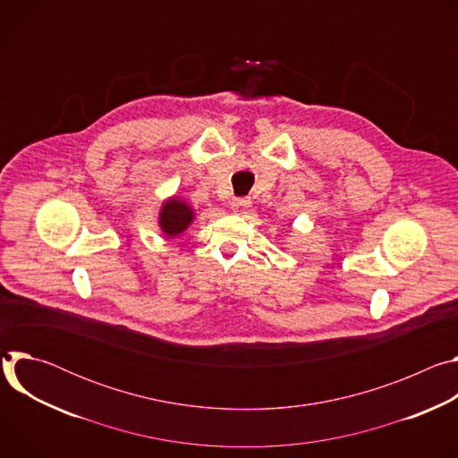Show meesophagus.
<instances>
[{
  "label": "esophagus",
  "instance_id": "34e87169",
  "mask_svg": "<svg viewBox=\"0 0 458 458\" xmlns=\"http://www.w3.org/2000/svg\"><path fill=\"white\" fill-rule=\"evenodd\" d=\"M250 205H251V203H250L248 198H237V199H233V201L230 203V208H232V212H235V214H244Z\"/></svg>",
  "mask_w": 458,
  "mask_h": 458
}]
</instances>
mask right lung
<instances>
[{"instance_id": "add662e5", "label": "right lung", "mask_w": 458, "mask_h": 458, "mask_svg": "<svg viewBox=\"0 0 458 458\" xmlns=\"http://www.w3.org/2000/svg\"><path fill=\"white\" fill-rule=\"evenodd\" d=\"M193 219L195 214L190 205L175 198V195L168 198L159 210V228L168 239L181 235L193 223Z\"/></svg>"}]
</instances>
